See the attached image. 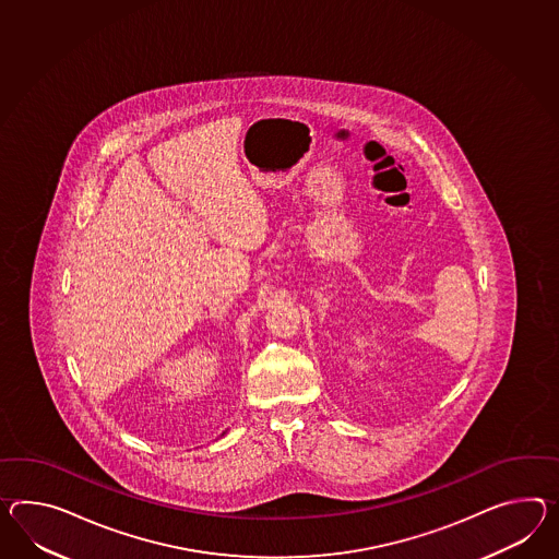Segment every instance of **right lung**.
<instances>
[{
	"mask_svg": "<svg viewBox=\"0 0 559 559\" xmlns=\"http://www.w3.org/2000/svg\"><path fill=\"white\" fill-rule=\"evenodd\" d=\"M224 435H226V432H224Z\"/></svg>",
	"mask_w": 559,
	"mask_h": 559,
	"instance_id": "1",
	"label": "right lung"
}]
</instances>
